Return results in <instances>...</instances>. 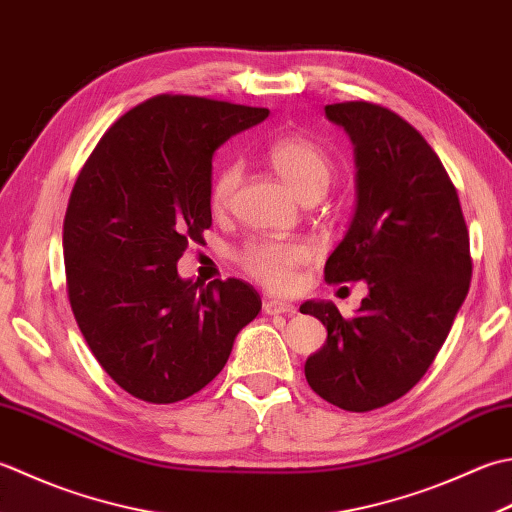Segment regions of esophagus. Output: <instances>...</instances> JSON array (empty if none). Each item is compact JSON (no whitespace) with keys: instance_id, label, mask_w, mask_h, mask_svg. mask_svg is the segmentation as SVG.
Returning a JSON list of instances; mask_svg holds the SVG:
<instances>
[{"instance_id":"esophagus-1","label":"esophagus","mask_w":512,"mask_h":512,"mask_svg":"<svg viewBox=\"0 0 512 512\" xmlns=\"http://www.w3.org/2000/svg\"><path fill=\"white\" fill-rule=\"evenodd\" d=\"M264 313L266 315H295L297 308L288 302H279V299H266Z\"/></svg>"}]
</instances>
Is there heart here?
<instances>
[{
  "label": "heart",
  "instance_id": "heart-1",
  "mask_svg": "<svg viewBox=\"0 0 512 512\" xmlns=\"http://www.w3.org/2000/svg\"><path fill=\"white\" fill-rule=\"evenodd\" d=\"M266 159L270 168L299 199L306 195H324L330 177H333V164L324 150L299 135H288L270 144ZM237 184L239 166L226 164L210 186L213 213H224L230 206ZM308 257L310 253L302 242H266L264 239V242L248 244L239 255V264L259 284L282 293V290L293 288L297 268L306 264Z\"/></svg>",
  "mask_w": 512,
  "mask_h": 512
}]
</instances>
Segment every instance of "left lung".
Returning <instances> with one entry per match:
<instances>
[{
    "label": "left lung",
    "mask_w": 512,
    "mask_h": 512,
    "mask_svg": "<svg viewBox=\"0 0 512 512\" xmlns=\"http://www.w3.org/2000/svg\"><path fill=\"white\" fill-rule=\"evenodd\" d=\"M324 113L355 155L353 217L324 273L368 295L353 319L326 299L299 306L328 330L304 373L326 402L366 413L406 395L444 346L473 273L468 230L435 150L402 117L368 102Z\"/></svg>",
    "instance_id": "left-lung-1"
}]
</instances>
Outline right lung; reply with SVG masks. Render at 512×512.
I'll use <instances>...</instances> for the list:
<instances>
[{
	"mask_svg": "<svg viewBox=\"0 0 512 512\" xmlns=\"http://www.w3.org/2000/svg\"><path fill=\"white\" fill-rule=\"evenodd\" d=\"M268 108L159 95L108 128L79 173L64 219L68 299L117 386L150 404L195 395L219 375L262 299L242 279H182L202 242L215 150Z\"/></svg>",
	"mask_w": 512,
	"mask_h": 512,
	"instance_id": "add662e5",
	"label": "right lung"
}]
</instances>
